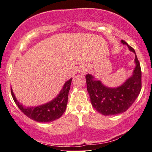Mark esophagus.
<instances>
[{
    "instance_id": "34e87169",
    "label": "esophagus",
    "mask_w": 152,
    "mask_h": 152,
    "mask_svg": "<svg viewBox=\"0 0 152 152\" xmlns=\"http://www.w3.org/2000/svg\"><path fill=\"white\" fill-rule=\"evenodd\" d=\"M88 69L89 67H87V65H83V67H81L80 68V69H79V74H82V75H85V74H86L87 72L88 71Z\"/></svg>"
}]
</instances>
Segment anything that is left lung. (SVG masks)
<instances>
[{
    "instance_id": "obj_1",
    "label": "left lung",
    "mask_w": 152,
    "mask_h": 152,
    "mask_svg": "<svg viewBox=\"0 0 152 152\" xmlns=\"http://www.w3.org/2000/svg\"><path fill=\"white\" fill-rule=\"evenodd\" d=\"M121 43L128 47L135 54V67L132 74L123 84L116 87L104 85L101 81L87 74V89L93 107L104 116L116 115L126 112L134 103L141 90V69L135 51L125 40Z\"/></svg>"
}]
</instances>
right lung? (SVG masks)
I'll return each mask as SVG.
<instances>
[{
  "mask_svg": "<svg viewBox=\"0 0 152 152\" xmlns=\"http://www.w3.org/2000/svg\"><path fill=\"white\" fill-rule=\"evenodd\" d=\"M72 78L66 81L58 94L54 99L38 106L26 107L18 101L11 87L12 96L15 103L28 118L39 123H48L58 119L67 108L68 94Z\"/></svg>",
  "mask_w": 152,
  "mask_h": 152,
  "instance_id": "right-lung-1",
  "label": "right lung"
}]
</instances>
